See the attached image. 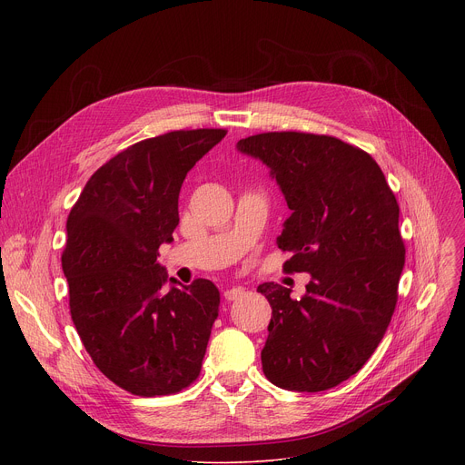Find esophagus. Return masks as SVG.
Instances as JSON below:
<instances>
[{
  "label": "esophagus",
  "instance_id": "obj_1",
  "mask_svg": "<svg viewBox=\"0 0 465 465\" xmlns=\"http://www.w3.org/2000/svg\"><path fill=\"white\" fill-rule=\"evenodd\" d=\"M242 294H244V289H241V287H230V289L224 291V298H226L228 302H235V300H239Z\"/></svg>",
  "mask_w": 465,
  "mask_h": 465
}]
</instances>
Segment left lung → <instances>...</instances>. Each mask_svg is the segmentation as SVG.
<instances>
[{
  "instance_id": "8db88e82",
  "label": "left lung",
  "mask_w": 465,
  "mask_h": 465,
  "mask_svg": "<svg viewBox=\"0 0 465 465\" xmlns=\"http://www.w3.org/2000/svg\"><path fill=\"white\" fill-rule=\"evenodd\" d=\"M237 151L267 165L285 196V271L311 274L300 300L257 287L272 307L262 373L285 390L333 388L366 364L391 320L405 267L400 206L377 162L333 136L267 132Z\"/></svg>"
}]
</instances>
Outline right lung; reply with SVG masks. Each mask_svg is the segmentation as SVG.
Returning a JSON list of instances; mask_svg holds the SVG:
<instances>
[{
    "mask_svg": "<svg viewBox=\"0 0 465 465\" xmlns=\"http://www.w3.org/2000/svg\"><path fill=\"white\" fill-rule=\"evenodd\" d=\"M224 136L174 130L134 143L92 174L65 223L72 320L95 366L134 395L176 393L201 373L219 289L169 278L158 248L173 242L187 173Z\"/></svg>",
    "mask_w": 465,
    "mask_h": 465,
    "instance_id": "right-lung-1",
    "label": "right lung"
}]
</instances>
